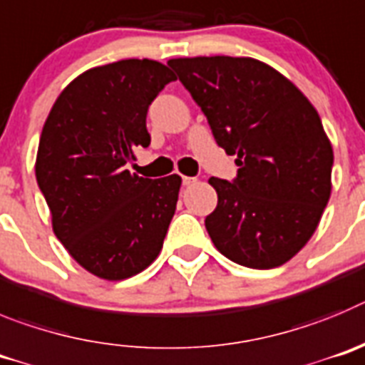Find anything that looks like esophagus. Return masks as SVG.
Instances as JSON below:
<instances>
[{
    "instance_id": "1",
    "label": "esophagus",
    "mask_w": 365,
    "mask_h": 365,
    "mask_svg": "<svg viewBox=\"0 0 365 365\" xmlns=\"http://www.w3.org/2000/svg\"><path fill=\"white\" fill-rule=\"evenodd\" d=\"M195 182H196V178H192V176H182L183 185H192Z\"/></svg>"
}]
</instances>
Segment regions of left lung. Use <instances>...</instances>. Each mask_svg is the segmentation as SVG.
<instances>
[{
    "instance_id": "left-lung-1",
    "label": "left lung",
    "mask_w": 365,
    "mask_h": 365,
    "mask_svg": "<svg viewBox=\"0 0 365 365\" xmlns=\"http://www.w3.org/2000/svg\"><path fill=\"white\" fill-rule=\"evenodd\" d=\"M202 107L238 176L211 178L218 205L205 218L215 247L251 269L284 265L304 247L331 196L333 147L311 101L255 58L167 61Z\"/></svg>"
}]
</instances>
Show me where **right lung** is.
<instances>
[{
    "label": "right lung",
    "mask_w": 365,
    "mask_h": 365,
    "mask_svg": "<svg viewBox=\"0 0 365 365\" xmlns=\"http://www.w3.org/2000/svg\"><path fill=\"white\" fill-rule=\"evenodd\" d=\"M176 76L160 61L121 60L85 71L61 91L39 138L36 180L52 231L94 277L118 282L163 247L182 178L150 180L127 163L147 147V110Z\"/></svg>",
    "instance_id": "1"
}]
</instances>
